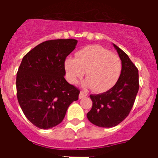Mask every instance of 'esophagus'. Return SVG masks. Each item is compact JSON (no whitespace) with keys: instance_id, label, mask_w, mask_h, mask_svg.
<instances>
[{"instance_id":"34e87169","label":"esophagus","mask_w":158,"mask_h":158,"mask_svg":"<svg viewBox=\"0 0 158 158\" xmlns=\"http://www.w3.org/2000/svg\"><path fill=\"white\" fill-rule=\"evenodd\" d=\"M88 94L85 91H81L80 94H79V99H82L84 98V97H85V96H87Z\"/></svg>"}]
</instances>
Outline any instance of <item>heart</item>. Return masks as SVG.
<instances>
[{
  "label": "heart",
  "mask_w": 158,
  "mask_h": 158,
  "mask_svg": "<svg viewBox=\"0 0 158 158\" xmlns=\"http://www.w3.org/2000/svg\"><path fill=\"white\" fill-rule=\"evenodd\" d=\"M67 79L76 84L85 74L87 77L83 85L93 87L96 92L103 93L115 85L120 77L122 62L116 54L99 45L84 47L76 54V58L65 61Z\"/></svg>",
  "instance_id": "heart-1"
}]
</instances>
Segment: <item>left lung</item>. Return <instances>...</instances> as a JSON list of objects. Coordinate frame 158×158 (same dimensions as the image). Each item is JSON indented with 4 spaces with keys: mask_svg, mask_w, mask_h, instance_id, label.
Here are the masks:
<instances>
[{
    "mask_svg": "<svg viewBox=\"0 0 158 158\" xmlns=\"http://www.w3.org/2000/svg\"><path fill=\"white\" fill-rule=\"evenodd\" d=\"M122 61V70L118 81L105 93L90 95L92 109L87 117L100 127H113L125 119L131 112L139 89V70L127 54L113 44Z\"/></svg>",
    "mask_w": 158,
    "mask_h": 158,
    "instance_id": "obj_1",
    "label": "left lung"
}]
</instances>
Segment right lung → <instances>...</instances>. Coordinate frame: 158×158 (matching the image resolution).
Here are the masks:
<instances>
[{"instance_id": "add662e5", "label": "right lung", "mask_w": 158, "mask_h": 158, "mask_svg": "<svg viewBox=\"0 0 158 158\" xmlns=\"http://www.w3.org/2000/svg\"><path fill=\"white\" fill-rule=\"evenodd\" d=\"M77 43L73 39L43 42L24 55L18 69V102L27 119L40 129L58 125L78 100L80 90L64 78L65 58Z\"/></svg>"}]
</instances>
